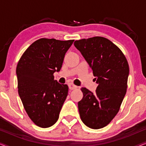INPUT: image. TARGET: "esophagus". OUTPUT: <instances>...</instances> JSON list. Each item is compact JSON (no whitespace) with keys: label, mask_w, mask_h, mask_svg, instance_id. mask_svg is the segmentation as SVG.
<instances>
[{"label":"esophagus","mask_w":146,"mask_h":146,"mask_svg":"<svg viewBox=\"0 0 146 146\" xmlns=\"http://www.w3.org/2000/svg\"><path fill=\"white\" fill-rule=\"evenodd\" d=\"M68 87L69 88L70 90H74L76 88H77V86L76 85L72 83H70L68 84Z\"/></svg>","instance_id":"obj_1"}]
</instances>
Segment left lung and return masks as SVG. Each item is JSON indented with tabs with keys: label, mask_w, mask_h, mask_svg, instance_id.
Segmentation results:
<instances>
[{
	"label": "left lung",
	"mask_w": 146,
	"mask_h": 146,
	"mask_svg": "<svg viewBox=\"0 0 146 146\" xmlns=\"http://www.w3.org/2000/svg\"><path fill=\"white\" fill-rule=\"evenodd\" d=\"M74 44L91 68L98 84L94 93L81 88L83 98L78 103L80 116L86 126L102 128L119 110L126 93L128 63L121 50L106 38L81 39Z\"/></svg>",
	"instance_id": "1"
}]
</instances>
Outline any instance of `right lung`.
Masks as SVG:
<instances>
[{
    "label": "right lung",
    "instance_id": "add662e5",
    "mask_svg": "<svg viewBox=\"0 0 146 146\" xmlns=\"http://www.w3.org/2000/svg\"><path fill=\"white\" fill-rule=\"evenodd\" d=\"M74 40L40 38L22 55L17 66L18 92L28 115L38 126L53 125L68 92V86L54 80Z\"/></svg>",
    "mask_w": 146,
    "mask_h": 146
}]
</instances>
